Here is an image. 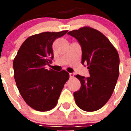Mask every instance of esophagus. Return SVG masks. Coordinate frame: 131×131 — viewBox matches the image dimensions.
Segmentation results:
<instances>
[{
  "label": "esophagus",
  "instance_id": "obj_1",
  "mask_svg": "<svg viewBox=\"0 0 131 131\" xmlns=\"http://www.w3.org/2000/svg\"><path fill=\"white\" fill-rule=\"evenodd\" d=\"M69 74H70V78H71V79L73 78L74 77V74L73 73H70Z\"/></svg>",
  "mask_w": 131,
  "mask_h": 131
}]
</instances>
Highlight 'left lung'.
<instances>
[{
	"label": "left lung",
	"mask_w": 131,
	"mask_h": 131,
	"mask_svg": "<svg viewBox=\"0 0 131 131\" xmlns=\"http://www.w3.org/2000/svg\"><path fill=\"white\" fill-rule=\"evenodd\" d=\"M82 47V64H86L90 77L75 75L80 80V90L73 93L79 108L94 112L102 108L113 94L119 75L118 52L106 36L89 26L69 31Z\"/></svg>",
	"instance_id": "8db88e82"
}]
</instances>
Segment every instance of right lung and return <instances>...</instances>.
<instances>
[{
	"label": "right lung",
	"instance_id": "add662e5",
	"mask_svg": "<svg viewBox=\"0 0 131 131\" xmlns=\"http://www.w3.org/2000/svg\"><path fill=\"white\" fill-rule=\"evenodd\" d=\"M68 30L42 32L24 41L13 61L14 77L19 93L28 106L40 112L54 108L69 73L48 70L54 58L52 43Z\"/></svg>",
	"mask_w": 131,
	"mask_h": 131
}]
</instances>
